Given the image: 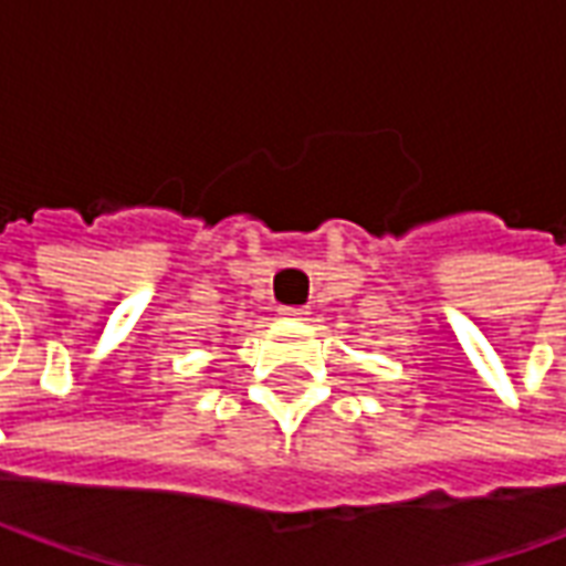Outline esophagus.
<instances>
[{
	"label": "esophagus",
	"mask_w": 566,
	"mask_h": 566,
	"mask_svg": "<svg viewBox=\"0 0 566 566\" xmlns=\"http://www.w3.org/2000/svg\"><path fill=\"white\" fill-rule=\"evenodd\" d=\"M280 316L283 319H307V311L304 307H280Z\"/></svg>",
	"instance_id": "obj_1"
}]
</instances>
